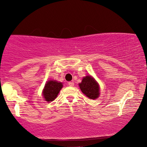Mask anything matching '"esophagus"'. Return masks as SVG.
Wrapping results in <instances>:
<instances>
[{
    "label": "esophagus",
    "mask_w": 147,
    "mask_h": 147,
    "mask_svg": "<svg viewBox=\"0 0 147 147\" xmlns=\"http://www.w3.org/2000/svg\"><path fill=\"white\" fill-rule=\"evenodd\" d=\"M68 85H69V86H71V87H73V86H74V83L73 82H68Z\"/></svg>",
    "instance_id": "34e87169"
}]
</instances>
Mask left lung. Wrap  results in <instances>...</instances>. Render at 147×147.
I'll return each mask as SVG.
<instances>
[{"instance_id": "obj_1", "label": "left lung", "mask_w": 147, "mask_h": 147, "mask_svg": "<svg viewBox=\"0 0 147 147\" xmlns=\"http://www.w3.org/2000/svg\"><path fill=\"white\" fill-rule=\"evenodd\" d=\"M82 92L90 99H96L99 97V86L92 76H86L79 84Z\"/></svg>"}]
</instances>
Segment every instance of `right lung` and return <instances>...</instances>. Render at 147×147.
Listing matches in <instances>:
<instances>
[{"label":"right lung","instance_id":"1","mask_svg":"<svg viewBox=\"0 0 147 147\" xmlns=\"http://www.w3.org/2000/svg\"><path fill=\"white\" fill-rule=\"evenodd\" d=\"M63 87L62 83L56 81H48L44 88L43 95L46 101L51 102L57 97Z\"/></svg>","mask_w":147,"mask_h":147}]
</instances>
